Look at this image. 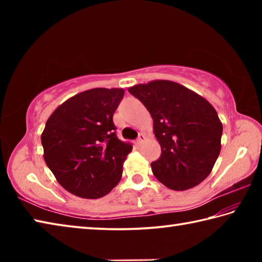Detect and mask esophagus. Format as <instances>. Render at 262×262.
I'll use <instances>...</instances> for the list:
<instances>
[{"label": "esophagus", "instance_id": "obj_1", "mask_svg": "<svg viewBox=\"0 0 262 262\" xmlns=\"http://www.w3.org/2000/svg\"><path fill=\"white\" fill-rule=\"evenodd\" d=\"M144 141H145V136H144L143 134H140V135H139V137H137V140H136L137 144H139V145H141L142 143H143Z\"/></svg>", "mask_w": 262, "mask_h": 262}]
</instances>
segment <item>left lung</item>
Segmentation results:
<instances>
[{"mask_svg":"<svg viewBox=\"0 0 262 262\" xmlns=\"http://www.w3.org/2000/svg\"><path fill=\"white\" fill-rule=\"evenodd\" d=\"M154 120L162 154L154 176L173 190H186L210 174L221 151L223 126L209 101L179 83L158 79L128 89Z\"/></svg>","mask_w":262,"mask_h":262,"instance_id":"8db88e82","label":"left lung"}]
</instances>
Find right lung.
Here are the masks:
<instances>
[{
	"label": "right lung",
	"mask_w": 262,
	"mask_h": 262,
	"mask_svg": "<svg viewBox=\"0 0 262 262\" xmlns=\"http://www.w3.org/2000/svg\"><path fill=\"white\" fill-rule=\"evenodd\" d=\"M123 89L96 88L66 100L41 134L43 159L62 187L83 199H99L118 185L132 144L115 135L113 114Z\"/></svg>",
	"instance_id": "obj_1"
}]
</instances>
